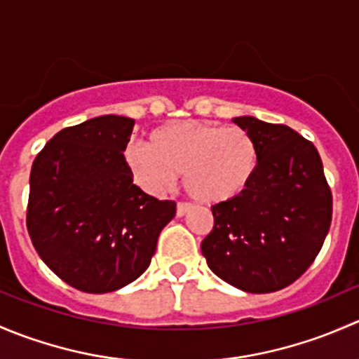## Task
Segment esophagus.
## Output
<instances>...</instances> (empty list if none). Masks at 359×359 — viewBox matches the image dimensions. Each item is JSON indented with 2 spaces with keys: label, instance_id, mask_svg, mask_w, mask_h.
<instances>
[{
  "label": "esophagus",
  "instance_id": "34e87169",
  "mask_svg": "<svg viewBox=\"0 0 359 359\" xmlns=\"http://www.w3.org/2000/svg\"><path fill=\"white\" fill-rule=\"evenodd\" d=\"M189 210H191L189 203H179V205H177V217H184Z\"/></svg>",
  "mask_w": 359,
  "mask_h": 359
}]
</instances>
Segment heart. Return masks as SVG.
Returning a JSON list of instances; mask_svg holds the SVG:
<instances>
[{
  "label": "heart",
  "instance_id": "heart-1",
  "mask_svg": "<svg viewBox=\"0 0 359 359\" xmlns=\"http://www.w3.org/2000/svg\"><path fill=\"white\" fill-rule=\"evenodd\" d=\"M125 163L147 193H161L182 173L184 189L194 201L217 205L247 189L259 165V151L240 126L184 121L153 130L147 146L126 147Z\"/></svg>",
  "mask_w": 359,
  "mask_h": 359
}]
</instances>
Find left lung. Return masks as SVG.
Masks as SVG:
<instances>
[{
	"mask_svg": "<svg viewBox=\"0 0 359 359\" xmlns=\"http://www.w3.org/2000/svg\"><path fill=\"white\" fill-rule=\"evenodd\" d=\"M255 140L259 165L248 187L212 206L201 252L210 269L248 293L278 292L314 262L332 222V191L313 142L287 125L234 118Z\"/></svg>",
	"mask_w": 359,
	"mask_h": 359,
	"instance_id": "obj_1",
	"label": "left lung"
}]
</instances>
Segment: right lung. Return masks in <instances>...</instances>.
Instances as JSON below:
<instances>
[{"mask_svg": "<svg viewBox=\"0 0 359 359\" xmlns=\"http://www.w3.org/2000/svg\"><path fill=\"white\" fill-rule=\"evenodd\" d=\"M135 121L106 114L67 126L31 168L27 231L43 262L72 288L107 293L149 267L175 201L133 184L125 163Z\"/></svg>", "mask_w": 359, "mask_h": 359, "instance_id": "add662e5", "label": "right lung"}]
</instances>
